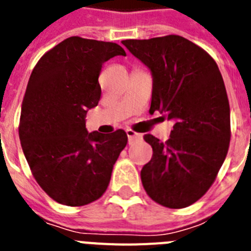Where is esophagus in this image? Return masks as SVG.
<instances>
[{
	"instance_id": "esophagus-1",
	"label": "esophagus",
	"mask_w": 251,
	"mask_h": 251,
	"mask_svg": "<svg viewBox=\"0 0 251 251\" xmlns=\"http://www.w3.org/2000/svg\"><path fill=\"white\" fill-rule=\"evenodd\" d=\"M127 136H128V139H129V143L133 141H136V139H139L142 137L139 133L133 132L132 129H127Z\"/></svg>"
}]
</instances>
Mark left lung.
<instances>
[{
    "instance_id": "obj_1",
    "label": "left lung",
    "mask_w": 251,
    "mask_h": 251,
    "mask_svg": "<svg viewBox=\"0 0 251 251\" xmlns=\"http://www.w3.org/2000/svg\"><path fill=\"white\" fill-rule=\"evenodd\" d=\"M152 74L150 113L174 122L141 171L146 192L170 208L192 205L214 183L230 143V106L221 73L205 50L177 35L122 41Z\"/></svg>"
}]
</instances>
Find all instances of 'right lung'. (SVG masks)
<instances>
[{
	"instance_id": "1",
	"label": "right lung",
	"mask_w": 251,
	"mask_h": 251,
	"mask_svg": "<svg viewBox=\"0 0 251 251\" xmlns=\"http://www.w3.org/2000/svg\"><path fill=\"white\" fill-rule=\"evenodd\" d=\"M126 56L114 43L73 36L48 51L31 73L20 119V141L35 179L56 202L84 206L105 192L127 145L122 129L108 136L85 128L98 105L101 65Z\"/></svg>"
}]
</instances>
